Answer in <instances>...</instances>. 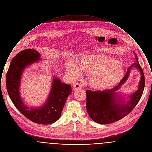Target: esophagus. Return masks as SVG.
<instances>
[{"mask_svg":"<svg viewBox=\"0 0 152 152\" xmlns=\"http://www.w3.org/2000/svg\"><path fill=\"white\" fill-rule=\"evenodd\" d=\"M82 88V86L81 85L80 83H77L75 84H74L73 85V87H72V89L74 91H76V90H78V89H80Z\"/></svg>","mask_w":152,"mask_h":152,"instance_id":"34e87169","label":"esophagus"}]
</instances>
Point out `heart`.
Instances as JSON below:
<instances>
[{
	"instance_id": "obj_1",
	"label": "heart",
	"mask_w": 152,
	"mask_h": 152,
	"mask_svg": "<svg viewBox=\"0 0 152 152\" xmlns=\"http://www.w3.org/2000/svg\"><path fill=\"white\" fill-rule=\"evenodd\" d=\"M66 69L74 79L81 77V72L90 74L89 83L96 89H103L111 86L123 74L120 62L102 54L83 55L76 64L72 62L66 63Z\"/></svg>"
}]
</instances>
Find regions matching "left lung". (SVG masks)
Listing matches in <instances>:
<instances>
[{
	"label": "left lung",
	"instance_id": "obj_1",
	"mask_svg": "<svg viewBox=\"0 0 152 152\" xmlns=\"http://www.w3.org/2000/svg\"><path fill=\"white\" fill-rule=\"evenodd\" d=\"M135 55L137 63H134L128 69L127 71L120 82L114 88L103 91H91L87 90L86 110L91 119L99 124H109L121 120L129 115L137 105L141 98L145 81L143 70L139 64L138 57ZM132 66L139 69L142 74L138 91L129 96L130 100L124 102L117 94L121 85L126 80L129 70Z\"/></svg>",
	"mask_w": 152,
	"mask_h": 152
}]
</instances>
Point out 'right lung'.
Wrapping results in <instances>:
<instances>
[{
    "label": "right lung",
    "mask_w": 152,
    "mask_h": 152,
    "mask_svg": "<svg viewBox=\"0 0 152 152\" xmlns=\"http://www.w3.org/2000/svg\"><path fill=\"white\" fill-rule=\"evenodd\" d=\"M40 53L35 50L28 49L20 52L11 62L6 75V87L11 100L23 115L34 123L50 124L59 119L72 89L71 85L54 78L46 102L39 108L27 107L19 92L22 74L28 66L40 61Z\"/></svg>",
    "instance_id": "1"
}]
</instances>
